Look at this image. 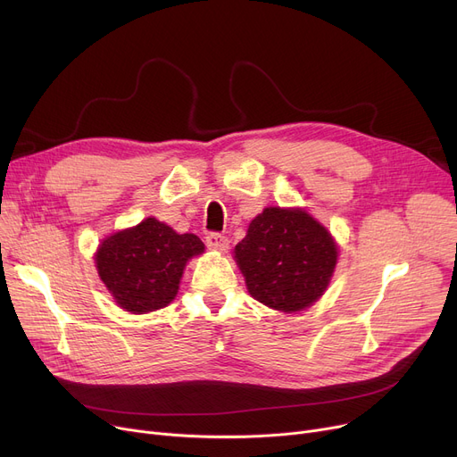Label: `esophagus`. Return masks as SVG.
<instances>
[{
  "instance_id": "34e87169",
  "label": "esophagus",
  "mask_w": 457,
  "mask_h": 457,
  "mask_svg": "<svg viewBox=\"0 0 457 457\" xmlns=\"http://www.w3.org/2000/svg\"><path fill=\"white\" fill-rule=\"evenodd\" d=\"M206 247L212 251L225 253L228 249V237L223 234H218V232H210L206 236Z\"/></svg>"
}]
</instances>
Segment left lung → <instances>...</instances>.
I'll return each mask as SVG.
<instances>
[{"label":"left lung","instance_id":"1","mask_svg":"<svg viewBox=\"0 0 457 457\" xmlns=\"http://www.w3.org/2000/svg\"><path fill=\"white\" fill-rule=\"evenodd\" d=\"M251 297L278 312L312 306L337 263L332 234L303 208L270 206L251 221L234 249Z\"/></svg>","mask_w":457,"mask_h":457}]
</instances>
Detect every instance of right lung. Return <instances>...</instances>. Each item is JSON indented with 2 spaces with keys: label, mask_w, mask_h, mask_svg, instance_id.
I'll return each instance as SVG.
<instances>
[{
  "label": "right lung",
  "mask_w": 457,
  "mask_h": 457,
  "mask_svg": "<svg viewBox=\"0 0 457 457\" xmlns=\"http://www.w3.org/2000/svg\"><path fill=\"white\" fill-rule=\"evenodd\" d=\"M204 244L195 234H177L154 218L104 237L96 253L99 278L116 304L130 313L166 308L179 291L187 260Z\"/></svg>",
  "instance_id": "1"
}]
</instances>
